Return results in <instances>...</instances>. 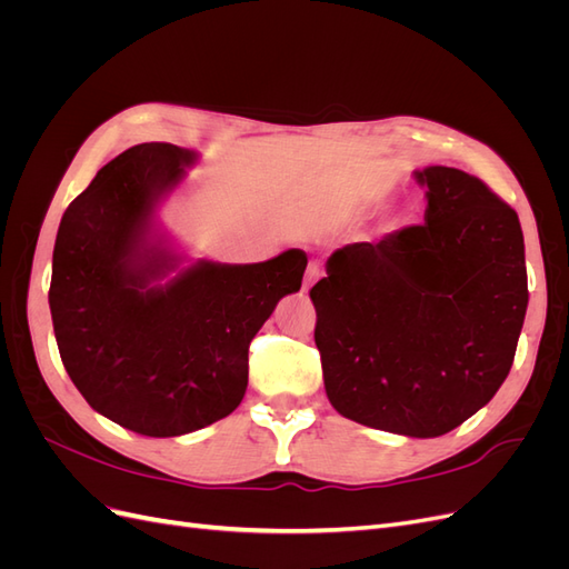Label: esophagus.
<instances>
[{"label":"esophagus","mask_w":569,"mask_h":569,"mask_svg":"<svg viewBox=\"0 0 569 569\" xmlns=\"http://www.w3.org/2000/svg\"><path fill=\"white\" fill-rule=\"evenodd\" d=\"M320 274H322V270H320V266H318V263H311V266H308V270H306V282H303V291L311 289V287L320 280Z\"/></svg>","instance_id":"esophagus-1"}]
</instances>
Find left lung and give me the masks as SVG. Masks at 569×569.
I'll return each mask as SVG.
<instances>
[{"label":"left lung","instance_id":"1","mask_svg":"<svg viewBox=\"0 0 569 569\" xmlns=\"http://www.w3.org/2000/svg\"><path fill=\"white\" fill-rule=\"evenodd\" d=\"M425 226L337 249L311 289L327 399L339 416L432 439L506 382L527 313L518 213L458 168L416 170Z\"/></svg>","mask_w":569,"mask_h":569}]
</instances>
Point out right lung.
I'll use <instances>...</instances> for the list:
<instances>
[{
	"mask_svg": "<svg viewBox=\"0 0 569 569\" xmlns=\"http://www.w3.org/2000/svg\"><path fill=\"white\" fill-rule=\"evenodd\" d=\"M197 153L147 142L99 170L68 206L51 258L49 311L63 368L97 412L144 437L228 418L249 382V343L301 289L308 258L194 261L157 222Z\"/></svg>",
	"mask_w": 569,
	"mask_h": 569,
	"instance_id": "obj_1",
	"label": "right lung"
}]
</instances>
